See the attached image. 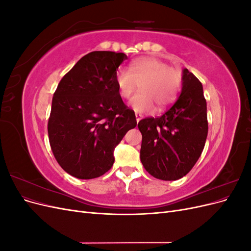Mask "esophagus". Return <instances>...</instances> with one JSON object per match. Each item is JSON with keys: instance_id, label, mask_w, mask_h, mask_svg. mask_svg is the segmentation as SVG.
<instances>
[{"instance_id": "1", "label": "esophagus", "mask_w": 251, "mask_h": 251, "mask_svg": "<svg viewBox=\"0 0 251 251\" xmlns=\"http://www.w3.org/2000/svg\"><path fill=\"white\" fill-rule=\"evenodd\" d=\"M135 117H136V121H137V123H139L140 119L142 118V115H140V114H135Z\"/></svg>"}]
</instances>
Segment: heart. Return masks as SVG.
<instances>
[{
	"label": "heart",
	"mask_w": 251,
	"mask_h": 251,
	"mask_svg": "<svg viewBox=\"0 0 251 251\" xmlns=\"http://www.w3.org/2000/svg\"><path fill=\"white\" fill-rule=\"evenodd\" d=\"M182 72L177 67L169 66L164 60L146 56L133 60L127 69L116 72L115 82L119 96L130 97L139 85V92L130 101L137 113H150L155 109L162 110L172 104L180 92Z\"/></svg>",
	"instance_id": "heart-1"
}]
</instances>
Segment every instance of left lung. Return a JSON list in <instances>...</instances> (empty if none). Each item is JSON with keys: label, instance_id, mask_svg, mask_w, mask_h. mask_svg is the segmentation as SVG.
Returning a JSON list of instances; mask_svg holds the SVG:
<instances>
[{"label": "left lung", "instance_id": "8db88e82", "mask_svg": "<svg viewBox=\"0 0 251 251\" xmlns=\"http://www.w3.org/2000/svg\"><path fill=\"white\" fill-rule=\"evenodd\" d=\"M182 80L180 96L163 115L138 123L141 163L150 175L164 181L178 180L194 168L208 132L202 83L187 69Z\"/></svg>", "mask_w": 251, "mask_h": 251}]
</instances>
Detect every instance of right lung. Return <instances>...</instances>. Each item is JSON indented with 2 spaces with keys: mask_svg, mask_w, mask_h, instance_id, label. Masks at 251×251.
Listing matches in <instances>:
<instances>
[{
  "mask_svg": "<svg viewBox=\"0 0 251 251\" xmlns=\"http://www.w3.org/2000/svg\"><path fill=\"white\" fill-rule=\"evenodd\" d=\"M125 53L93 51L60 79L52 98L49 142L62 169L78 179H93L114 163L113 151L137 125L115 82Z\"/></svg>",
  "mask_w": 251,
  "mask_h": 251,
  "instance_id": "obj_1",
  "label": "right lung"
}]
</instances>
